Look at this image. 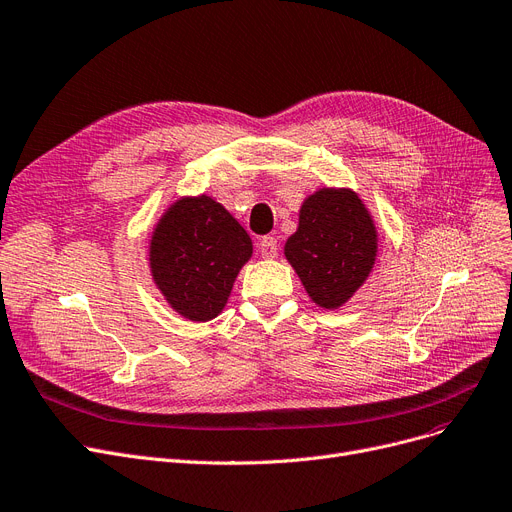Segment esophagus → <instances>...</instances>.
<instances>
[{
    "label": "esophagus",
    "mask_w": 512,
    "mask_h": 512,
    "mask_svg": "<svg viewBox=\"0 0 512 512\" xmlns=\"http://www.w3.org/2000/svg\"><path fill=\"white\" fill-rule=\"evenodd\" d=\"M259 253L265 259H274L278 255V240L274 236L259 238Z\"/></svg>",
    "instance_id": "34e87169"
}]
</instances>
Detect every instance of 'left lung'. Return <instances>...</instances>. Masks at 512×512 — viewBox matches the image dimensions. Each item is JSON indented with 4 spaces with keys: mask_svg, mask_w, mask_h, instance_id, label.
<instances>
[{
    "mask_svg": "<svg viewBox=\"0 0 512 512\" xmlns=\"http://www.w3.org/2000/svg\"><path fill=\"white\" fill-rule=\"evenodd\" d=\"M379 255L374 217L353 188H318L303 198L299 226L284 257L307 297L322 309L343 307L368 280Z\"/></svg>",
    "mask_w": 512,
    "mask_h": 512,
    "instance_id": "obj_1",
    "label": "left lung"
}]
</instances>
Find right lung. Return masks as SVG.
<instances>
[{"instance_id": "right-lung-1", "label": "right lung", "mask_w": 512, "mask_h": 512, "mask_svg": "<svg viewBox=\"0 0 512 512\" xmlns=\"http://www.w3.org/2000/svg\"><path fill=\"white\" fill-rule=\"evenodd\" d=\"M253 240L232 213L209 194L173 201L148 240L154 286L177 316L209 322L224 311Z\"/></svg>"}]
</instances>
